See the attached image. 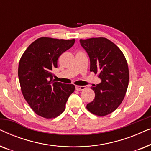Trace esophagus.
<instances>
[{"label": "esophagus", "instance_id": "34e87169", "mask_svg": "<svg viewBox=\"0 0 151 151\" xmlns=\"http://www.w3.org/2000/svg\"><path fill=\"white\" fill-rule=\"evenodd\" d=\"M86 86H76V89L80 91H83L86 89Z\"/></svg>", "mask_w": 151, "mask_h": 151}]
</instances>
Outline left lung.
Here are the masks:
<instances>
[{
	"label": "left lung",
	"instance_id": "8db88e82",
	"mask_svg": "<svg viewBox=\"0 0 151 151\" xmlns=\"http://www.w3.org/2000/svg\"><path fill=\"white\" fill-rule=\"evenodd\" d=\"M90 59V71L98 74L100 84L92 86L95 98L86 105L93 114L105 116L113 112L124 98L129 85L128 64L122 51L105 38L80 40Z\"/></svg>",
	"mask_w": 151,
	"mask_h": 151
}]
</instances>
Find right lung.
<instances>
[{
    "label": "right lung",
    "mask_w": 151,
    "mask_h": 151,
    "mask_svg": "<svg viewBox=\"0 0 151 151\" xmlns=\"http://www.w3.org/2000/svg\"><path fill=\"white\" fill-rule=\"evenodd\" d=\"M75 41L42 37L28 47L20 60L18 74L22 95L41 117L51 119L60 115L75 90L73 84L55 82L52 73L60 55Z\"/></svg>",
    "instance_id": "obj_1"
}]
</instances>
